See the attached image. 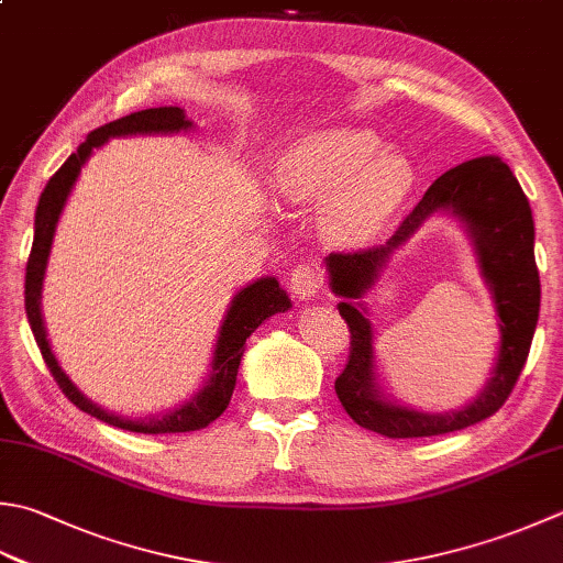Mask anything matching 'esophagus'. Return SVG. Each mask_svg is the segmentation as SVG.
<instances>
[{"label":"esophagus","mask_w":563,"mask_h":563,"mask_svg":"<svg viewBox=\"0 0 563 563\" xmlns=\"http://www.w3.org/2000/svg\"><path fill=\"white\" fill-rule=\"evenodd\" d=\"M290 288L300 300H312L324 290V271L317 263H300L290 273Z\"/></svg>","instance_id":"obj_1"}]
</instances>
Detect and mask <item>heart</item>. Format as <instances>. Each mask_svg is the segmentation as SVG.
<instances>
[{
  "mask_svg": "<svg viewBox=\"0 0 563 563\" xmlns=\"http://www.w3.org/2000/svg\"><path fill=\"white\" fill-rule=\"evenodd\" d=\"M412 168L400 153L380 151L363 129H327L302 139L278 170L283 195L324 207L322 227L339 244L371 239L412 187Z\"/></svg>",
  "mask_w": 563,
  "mask_h": 563,
  "instance_id": "obj_1",
  "label": "heart"
}]
</instances>
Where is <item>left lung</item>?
Wrapping results in <instances>:
<instances>
[{
  "label": "left lung",
  "instance_id": "left-lung-1",
  "mask_svg": "<svg viewBox=\"0 0 563 563\" xmlns=\"http://www.w3.org/2000/svg\"><path fill=\"white\" fill-rule=\"evenodd\" d=\"M439 208L461 216L472 231L482 272L492 285L501 317V351L494 378L476 401L459 413L427 416L379 398L372 378V330L350 300L375 282L389 253ZM327 268L329 288L349 297V302H339V314L349 327L351 349L334 390L341 407L356 424L388 439L437 437L488 420L510 398L530 356L542 288L534 261L532 209L503 158H471L439 175L412 212L402 219L388 244L329 253Z\"/></svg>",
  "mask_w": 563,
  "mask_h": 563
}]
</instances>
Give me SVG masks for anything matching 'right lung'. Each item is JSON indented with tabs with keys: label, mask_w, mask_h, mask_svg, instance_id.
I'll use <instances>...</instances> for the list:
<instances>
[{
	"label": "right lung",
	"mask_w": 563,
	"mask_h": 563,
	"mask_svg": "<svg viewBox=\"0 0 563 563\" xmlns=\"http://www.w3.org/2000/svg\"><path fill=\"white\" fill-rule=\"evenodd\" d=\"M192 124L185 119L180 107H156V109H141L129 117H121L117 121H109V124L95 129L90 136H87L80 148H77L73 156L65 161L58 170L53 173L48 185L43 187L41 200L36 207V222H33V246L26 261V283H24V305H26V317L31 324V332L36 336V344L41 349V356L51 368L55 383L60 385L75 407H80L82 412L97 417L112 427L126 429V432L136 434H175V432H195V429H205L212 424L219 415L227 410L231 400V393H234L236 385V373L241 356H244V344L246 339L253 334V329L263 324V319H268L275 312H285L290 307L288 295L280 290V285L275 278H261L249 288L241 290L234 302H231L229 312L224 317L222 332L217 339L214 349V361H212V376L205 385L202 393H197L195 398L178 407L163 417H153V420H126V417H117L112 412H104L102 407L90 402L85 395L75 388L70 378L65 376L63 368L55 361L53 351L48 346L46 329H43L41 319V283L43 273H46V261L53 241L55 224H58L60 209L68 200V192L73 183L80 175L82 163L90 158L95 148L102 146L107 139L112 136H129V134H175L180 129H190Z\"/></svg>",
	"instance_id": "1"
}]
</instances>
